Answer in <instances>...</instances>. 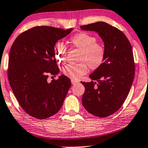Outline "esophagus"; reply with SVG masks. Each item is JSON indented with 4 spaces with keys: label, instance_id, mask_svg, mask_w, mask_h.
Listing matches in <instances>:
<instances>
[{
    "label": "esophagus",
    "instance_id": "esophagus-1",
    "mask_svg": "<svg viewBox=\"0 0 148 148\" xmlns=\"http://www.w3.org/2000/svg\"><path fill=\"white\" fill-rule=\"evenodd\" d=\"M72 84H73V85H74V84H76L78 83V81H74V80H72Z\"/></svg>",
    "mask_w": 148,
    "mask_h": 148
}]
</instances>
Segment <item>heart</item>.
Masks as SVG:
<instances>
[{
    "label": "heart",
    "instance_id": "obj_1",
    "mask_svg": "<svg viewBox=\"0 0 148 148\" xmlns=\"http://www.w3.org/2000/svg\"><path fill=\"white\" fill-rule=\"evenodd\" d=\"M71 45L80 50L77 64H68L62 68V74L72 80H78L88 71L97 70L102 66L106 59V48L98 43L95 35L86 32L76 33L70 38ZM54 54L59 62H64L67 56V49L61 43L56 44Z\"/></svg>",
    "mask_w": 148,
    "mask_h": 148
}]
</instances>
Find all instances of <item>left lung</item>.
Masks as SVG:
<instances>
[{
  "mask_svg": "<svg viewBox=\"0 0 148 148\" xmlns=\"http://www.w3.org/2000/svg\"><path fill=\"white\" fill-rule=\"evenodd\" d=\"M80 28L97 33L106 48L102 66L90 75L92 81L81 82L85 87L83 106L91 114L106 118L120 109L130 91L135 74L132 46L121 30L105 22Z\"/></svg>",
  "mask_w": 148,
  "mask_h": 148,
  "instance_id": "8db88e82",
  "label": "left lung"
}]
</instances>
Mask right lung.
I'll return each instance as SVG.
<instances>
[{"label":"right lung","instance_id":"1","mask_svg":"<svg viewBox=\"0 0 148 148\" xmlns=\"http://www.w3.org/2000/svg\"><path fill=\"white\" fill-rule=\"evenodd\" d=\"M73 29L36 26L20 34L10 49L8 76L20 106L30 116L46 119L58 113L71 86L70 79L61 75L51 82L49 75L60 72L54 47Z\"/></svg>","mask_w":148,"mask_h":148}]
</instances>
